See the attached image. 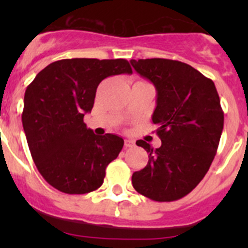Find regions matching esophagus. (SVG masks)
<instances>
[{"label": "esophagus", "instance_id": "obj_1", "mask_svg": "<svg viewBox=\"0 0 248 248\" xmlns=\"http://www.w3.org/2000/svg\"><path fill=\"white\" fill-rule=\"evenodd\" d=\"M134 146V141L133 140H129V139H126L124 140V147H133Z\"/></svg>", "mask_w": 248, "mask_h": 248}]
</instances>
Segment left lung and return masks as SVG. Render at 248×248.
Here are the masks:
<instances>
[{
    "label": "left lung",
    "instance_id": "8db88e82",
    "mask_svg": "<svg viewBox=\"0 0 248 248\" xmlns=\"http://www.w3.org/2000/svg\"><path fill=\"white\" fill-rule=\"evenodd\" d=\"M137 73L157 91L152 122L158 126L161 147L144 140L137 145L149 162L133 172L134 189L155 202L187 196L205 176L217 152L224 114L214 81L184 62L167 59L131 60Z\"/></svg>",
    "mask_w": 248,
    "mask_h": 248
}]
</instances>
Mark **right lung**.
Masks as SVG:
<instances>
[{
    "label": "right lung",
    "mask_w": 248,
    "mask_h": 248,
    "mask_svg": "<svg viewBox=\"0 0 248 248\" xmlns=\"http://www.w3.org/2000/svg\"><path fill=\"white\" fill-rule=\"evenodd\" d=\"M124 73H132L124 59H66L42 69L27 86L22 127L37 169L54 188L85 194L102 186L124 139L96 136L84 116L93 108L99 82Z\"/></svg>",
    "instance_id": "obj_1"
}]
</instances>
